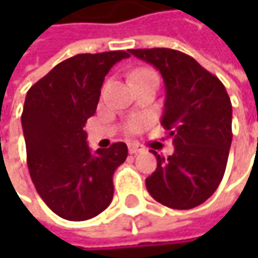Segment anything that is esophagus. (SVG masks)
<instances>
[{
    "label": "esophagus",
    "instance_id": "esophagus-1",
    "mask_svg": "<svg viewBox=\"0 0 258 258\" xmlns=\"http://www.w3.org/2000/svg\"><path fill=\"white\" fill-rule=\"evenodd\" d=\"M128 151H130V154H139V152H142V151H143V148H140L139 145H130Z\"/></svg>",
    "mask_w": 258,
    "mask_h": 258
}]
</instances>
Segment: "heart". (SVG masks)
<instances>
[{"instance_id":"obj_1","label":"heart","mask_w":258,"mask_h":258,"mask_svg":"<svg viewBox=\"0 0 258 258\" xmlns=\"http://www.w3.org/2000/svg\"><path fill=\"white\" fill-rule=\"evenodd\" d=\"M143 76H157V75H155V73H154L152 70L143 69V70H139V72H137V73L134 75V80H136V79H139V78H143ZM137 125H139L137 122H133V124H131V128H137Z\"/></svg>"}]
</instances>
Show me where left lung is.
I'll use <instances>...</instances> for the list:
<instances>
[{"instance_id": "8db88e82", "label": "left lung", "mask_w": 258, "mask_h": 258, "mask_svg": "<svg viewBox=\"0 0 258 258\" xmlns=\"http://www.w3.org/2000/svg\"><path fill=\"white\" fill-rule=\"evenodd\" d=\"M131 55L154 66L166 86L161 125L175 152L157 157L146 178L149 194L172 209H191L206 202L224 176L232 145V103L220 79L194 58L175 49H131Z\"/></svg>"}]
</instances>
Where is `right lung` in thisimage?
Here are the masks:
<instances>
[{"label": "right lung", "mask_w": 258, "mask_h": 258, "mask_svg": "<svg viewBox=\"0 0 258 258\" xmlns=\"http://www.w3.org/2000/svg\"><path fill=\"white\" fill-rule=\"evenodd\" d=\"M130 53H80L55 66L26 92L22 128L31 179L61 218L85 221L113 199V173L125 161L124 142L91 152L83 130L95 110L104 76Z\"/></svg>", "instance_id": "add662e5"}]
</instances>
